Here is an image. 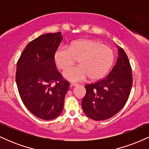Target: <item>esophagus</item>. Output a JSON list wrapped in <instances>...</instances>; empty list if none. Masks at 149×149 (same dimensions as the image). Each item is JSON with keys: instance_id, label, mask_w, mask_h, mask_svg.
<instances>
[{"instance_id": "1", "label": "esophagus", "mask_w": 149, "mask_h": 149, "mask_svg": "<svg viewBox=\"0 0 149 149\" xmlns=\"http://www.w3.org/2000/svg\"><path fill=\"white\" fill-rule=\"evenodd\" d=\"M77 85H78L77 83H71V84H70V86H71V87H75V86H77Z\"/></svg>"}]
</instances>
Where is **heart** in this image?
Instances as JSON below:
<instances>
[{
	"mask_svg": "<svg viewBox=\"0 0 149 149\" xmlns=\"http://www.w3.org/2000/svg\"><path fill=\"white\" fill-rule=\"evenodd\" d=\"M54 59L57 67L66 69L79 59V65L65 70L63 76L72 82H79L89 77L91 80L102 78L112 67L115 60L113 51L102 42L81 39L69 47L61 45L56 49Z\"/></svg>",
	"mask_w": 149,
	"mask_h": 149,
	"instance_id": "1",
	"label": "heart"
}]
</instances>
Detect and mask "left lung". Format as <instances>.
<instances>
[{
	"instance_id": "1",
	"label": "left lung",
	"mask_w": 149,
	"mask_h": 149,
	"mask_svg": "<svg viewBox=\"0 0 149 149\" xmlns=\"http://www.w3.org/2000/svg\"><path fill=\"white\" fill-rule=\"evenodd\" d=\"M118 58L111 71L104 79L85 86L86 95L82 109L95 120L110 118L123 108L130 94L132 75L130 64L124 49L118 47Z\"/></svg>"
}]
</instances>
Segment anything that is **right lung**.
Wrapping results in <instances>:
<instances>
[{
	"instance_id": "obj_1",
	"label": "right lung",
	"mask_w": 149,
	"mask_h": 149,
	"mask_svg": "<svg viewBox=\"0 0 149 149\" xmlns=\"http://www.w3.org/2000/svg\"><path fill=\"white\" fill-rule=\"evenodd\" d=\"M62 38L61 32L40 36L26 45L17 64L20 97L28 110L42 120L60 115L69 88V83L57 71L54 59Z\"/></svg>"
}]
</instances>
